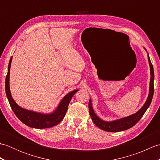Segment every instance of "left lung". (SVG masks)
Segmentation results:
<instances>
[{
  "mask_svg": "<svg viewBox=\"0 0 160 160\" xmlns=\"http://www.w3.org/2000/svg\"><path fill=\"white\" fill-rule=\"evenodd\" d=\"M148 59L149 65H150V71H151V80H150V89H149V94L147 101H146L144 106L142 107L137 113L133 115H131L130 116L127 118H124L120 119V120L113 121V122H105L101 120L98 118L96 113H94V111L91 106V101L89 102V112L91 115V118L92 119L93 122L96 124L98 128L102 129L104 131L108 132H119L122 131L127 129L133 127L135 124H136L139 120L143 116L146 111L147 110L148 107L150 106L151 101L152 99L154 93V71L153 67L151 62L150 58L148 55Z\"/></svg>",
  "mask_w": 160,
  "mask_h": 160,
  "instance_id": "1",
  "label": "left lung"
}]
</instances>
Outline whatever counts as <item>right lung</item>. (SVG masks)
<instances>
[{"label":"right lung","instance_id":"obj_1","mask_svg":"<svg viewBox=\"0 0 160 160\" xmlns=\"http://www.w3.org/2000/svg\"><path fill=\"white\" fill-rule=\"evenodd\" d=\"M12 60V56L10 58L9 65H8V74L5 78V91L6 95L9 100V102L13 110V113H15L16 117L21 121L22 123L28 126L29 127L35 128H47L52 127L53 126L57 125L63 120L65 115L68 106L70 101L72 98L73 95L76 93L78 89L71 91L67 95H66L62 101L60 102L58 107L56 109V111L50 114H42L36 112H33L32 111H28L20 107L17 104L15 101L13 100L11 93L9 90V71L10 66Z\"/></svg>","mask_w":160,"mask_h":160}]
</instances>
